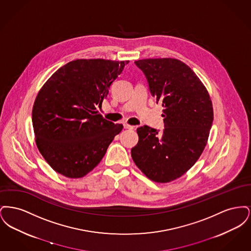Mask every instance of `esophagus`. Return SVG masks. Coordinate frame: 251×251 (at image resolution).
Segmentation results:
<instances>
[{
	"instance_id": "esophagus-1",
	"label": "esophagus",
	"mask_w": 251,
	"mask_h": 251,
	"mask_svg": "<svg viewBox=\"0 0 251 251\" xmlns=\"http://www.w3.org/2000/svg\"><path fill=\"white\" fill-rule=\"evenodd\" d=\"M123 126H124V128H125V129H130V130L134 129V126H131V125L127 124V123H124V124H123Z\"/></svg>"
}]
</instances>
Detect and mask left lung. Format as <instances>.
Wrapping results in <instances>:
<instances>
[{"mask_svg": "<svg viewBox=\"0 0 251 251\" xmlns=\"http://www.w3.org/2000/svg\"><path fill=\"white\" fill-rule=\"evenodd\" d=\"M143 72L151 94L164 107L162 132L138 128L131 158L149 179L169 182L182 176L201 155L214 120L213 105L199 77L173 58L134 62Z\"/></svg>", "mask_w": 251, "mask_h": 251, "instance_id": "1", "label": "left lung"}]
</instances>
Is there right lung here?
<instances>
[{"mask_svg": "<svg viewBox=\"0 0 251 251\" xmlns=\"http://www.w3.org/2000/svg\"><path fill=\"white\" fill-rule=\"evenodd\" d=\"M129 61L78 59L54 72L36 96L32 121L38 151L53 170L82 178L122 131L98 113Z\"/></svg>", "mask_w": 251, "mask_h": 251, "instance_id": "1", "label": "right lung"}]
</instances>
